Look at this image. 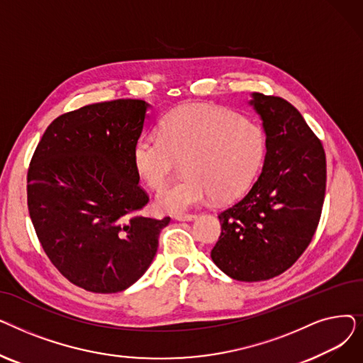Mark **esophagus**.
<instances>
[{"label": "esophagus", "instance_id": "34e87169", "mask_svg": "<svg viewBox=\"0 0 363 363\" xmlns=\"http://www.w3.org/2000/svg\"><path fill=\"white\" fill-rule=\"evenodd\" d=\"M197 216L194 213H182V215H175L174 219L175 220H179V222H185V220H193L196 219Z\"/></svg>", "mask_w": 363, "mask_h": 363}]
</instances>
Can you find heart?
<instances>
[{
  "label": "heart",
  "mask_w": 363,
  "mask_h": 363,
  "mask_svg": "<svg viewBox=\"0 0 363 363\" xmlns=\"http://www.w3.org/2000/svg\"><path fill=\"white\" fill-rule=\"evenodd\" d=\"M264 157L263 129L238 113L212 104H186L162 121L159 133H144L132 150L140 178L160 189L175 160L185 178L157 194L160 208L181 213L213 197L228 201L245 193Z\"/></svg>",
  "instance_id": "1"
}]
</instances>
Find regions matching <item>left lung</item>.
<instances>
[{
    "label": "left lung",
    "instance_id": "8db88e82",
    "mask_svg": "<svg viewBox=\"0 0 363 363\" xmlns=\"http://www.w3.org/2000/svg\"><path fill=\"white\" fill-rule=\"evenodd\" d=\"M249 104L266 135L262 174L249 193L219 213L222 233L211 256L228 277L255 282L287 271L312 241L327 162L320 141L289 101L253 92Z\"/></svg>",
    "mask_w": 363,
    "mask_h": 363
}]
</instances>
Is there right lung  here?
<instances>
[{"instance_id":"1","label":"right lung","mask_w":363,"mask_h":363,"mask_svg":"<svg viewBox=\"0 0 363 363\" xmlns=\"http://www.w3.org/2000/svg\"><path fill=\"white\" fill-rule=\"evenodd\" d=\"M151 106L89 104L52 121L28 170L29 215L63 277L92 293H118L148 269L170 218L140 215L148 196L132 150Z\"/></svg>"}]
</instances>
